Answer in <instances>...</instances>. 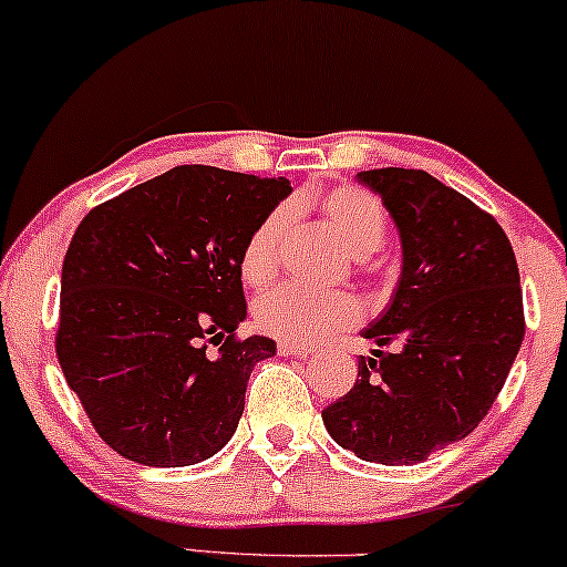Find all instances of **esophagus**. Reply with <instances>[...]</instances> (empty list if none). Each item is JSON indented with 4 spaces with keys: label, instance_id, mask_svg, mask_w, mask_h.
Wrapping results in <instances>:
<instances>
[{
    "label": "esophagus",
    "instance_id": "obj_1",
    "mask_svg": "<svg viewBox=\"0 0 567 567\" xmlns=\"http://www.w3.org/2000/svg\"><path fill=\"white\" fill-rule=\"evenodd\" d=\"M277 353L279 355H296V358H306L313 353L311 346H300V342H288V340H279L277 342Z\"/></svg>",
    "mask_w": 567,
    "mask_h": 567
}]
</instances>
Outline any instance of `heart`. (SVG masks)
I'll return each mask as SVG.
<instances>
[{"label":"heart","instance_id":"1","mask_svg":"<svg viewBox=\"0 0 567 567\" xmlns=\"http://www.w3.org/2000/svg\"><path fill=\"white\" fill-rule=\"evenodd\" d=\"M319 212L334 238L353 256H369L384 243L386 217L382 204L369 193L334 188L319 198ZM290 206H277L250 230L243 243L238 271L243 282L261 288L277 275L285 233L290 227ZM361 321V306L350 292H308L292 285L275 288L254 303V324L259 332L279 340L311 346L337 329H348Z\"/></svg>","mask_w":567,"mask_h":567}]
</instances>
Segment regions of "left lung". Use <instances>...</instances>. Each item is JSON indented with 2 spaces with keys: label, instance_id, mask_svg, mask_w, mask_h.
<instances>
[{
  "label": "left lung",
  "instance_id": "8db88e82",
  "mask_svg": "<svg viewBox=\"0 0 567 567\" xmlns=\"http://www.w3.org/2000/svg\"><path fill=\"white\" fill-rule=\"evenodd\" d=\"M382 196L403 243V271L377 346L348 395L321 411L340 447L382 465L424 463L478 426L518 355L520 275L497 219L424 169L358 172Z\"/></svg>",
  "mask_w": 567,
  "mask_h": 567
}]
</instances>
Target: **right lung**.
<instances>
[{
	"label": "right lung",
	"instance_id": "right-lung-1",
	"mask_svg": "<svg viewBox=\"0 0 567 567\" xmlns=\"http://www.w3.org/2000/svg\"><path fill=\"white\" fill-rule=\"evenodd\" d=\"M290 190L282 177L183 164L78 225L56 358L114 453L181 468L230 442L250 371L277 350L269 337H235L248 313L240 250Z\"/></svg>",
	"mask_w": 567,
	"mask_h": 567
}]
</instances>
